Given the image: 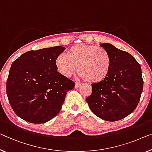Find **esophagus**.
<instances>
[{
  "label": "esophagus",
  "instance_id": "1",
  "mask_svg": "<svg viewBox=\"0 0 152 152\" xmlns=\"http://www.w3.org/2000/svg\"><path fill=\"white\" fill-rule=\"evenodd\" d=\"M80 83H78V82L76 83V84H75V88H76V89H78V88L80 87Z\"/></svg>",
  "mask_w": 152,
  "mask_h": 152
}]
</instances>
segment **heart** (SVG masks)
<instances>
[{
    "label": "heart",
    "mask_w": 152,
    "mask_h": 152,
    "mask_svg": "<svg viewBox=\"0 0 152 152\" xmlns=\"http://www.w3.org/2000/svg\"><path fill=\"white\" fill-rule=\"evenodd\" d=\"M66 55L60 54L55 60L58 72L70 77L76 71L89 83H99L109 74L112 58L105 48L94 45L79 44L72 46Z\"/></svg>",
    "instance_id": "b5f03b06"
}]
</instances>
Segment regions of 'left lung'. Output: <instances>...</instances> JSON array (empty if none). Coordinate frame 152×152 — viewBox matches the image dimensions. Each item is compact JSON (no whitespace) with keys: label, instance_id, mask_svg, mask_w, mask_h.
<instances>
[{"label":"left lung","instance_id":"obj_1","mask_svg":"<svg viewBox=\"0 0 152 152\" xmlns=\"http://www.w3.org/2000/svg\"><path fill=\"white\" fill-rule=\"evenodd\" d=\"M100 46L111 56V69L104 80L92 84V93L86 101L97 117L118 121L131 114L139 104L143 87L141 67L127 52L108 43Z\"/></svg>","mask_w":152,"mask_h":152}]
</instances>
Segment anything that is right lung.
I'll return each mask as SVG.
<instances>
[{"label": "right lung", "instance_id": "add662e5", "mask_svg": "<svg viewBox=\"0 0 152 152\" xmlns=\"http://www.w3.org/2000/svg\"><path fill=\"white\" fill-rule=\"evenodd\" d=\"M65 50L54 46L30 50L12 63L7 95L13 111L21 119L43 124L59 113L67 93L75 85L56 67V58Z\"/></svg>", "mask_w": 152, "mask_h": 152}]
</instances>
